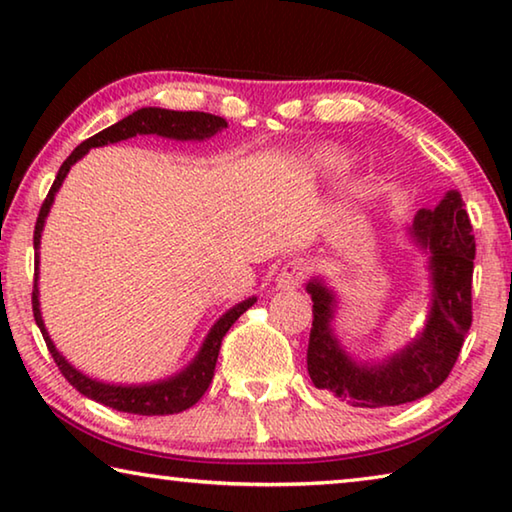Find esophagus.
<instances>
[{"instance_id":"1","label":"esophagus","mask_w":512,"mask_h":512,"mask_svg":"<svg viewBox=\"0 0 512 512\" xmlns=\"http://www.w3.org/2000/svg\"><path fill=\"white\" fill-rule=\"evenodd\" d=\"M305 275H307L305 262H302V259H289V262L282 264L280 273H277V280H275L277 289H282V291L298 289L302 280H305Z\"/></svg>"}]
</instances>
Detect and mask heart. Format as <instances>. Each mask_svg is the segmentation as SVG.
<instances>
[{"mask_svg":"<svg viewBox=\"0 0 512 512\" xmlns=\"http://www.w3.org/2000/svg\"><path fill=\"white\" fill-rule=\"evenodd\" d=\"M316 162L327 171H343L345 167H348V158H345L341 151H332V149L320 151L316 155Z\"/></svg>","mask_w":512,"mask_h":512,"instance_id":"obj_1","label":"heart"}]
</instances>
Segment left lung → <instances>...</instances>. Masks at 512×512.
<instances>
[{
    "label": "left lung",
    "instance_id": "1",
    "mask_svg": "<svg viewBox=\"0 0 512 512\" xmlns=\"http://www.w3.org/2000/svg\"><path fill=\"white\" fill-rule=\"evenodd\" d=\"M413 237L429 253L431 309L422 334L379 363H357L332 332L334 293L320 280L307 291L314 300L307 370L316 388L352 406H397L415 402L443 384L461 354L472 325L474 235L461 194L452 189L433 210H420Z\"/></svg>",
    "mask_w": 512,
    "mask_h": 512
}]
</instances>
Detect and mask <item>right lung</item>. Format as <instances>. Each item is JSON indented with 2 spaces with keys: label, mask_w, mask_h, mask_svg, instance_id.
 Masks as SVG:
<instances>
[{
  "label": "right lung",
  "mask_w": 512,
  "mask_h": 512,
  "mask_svg": "<svg viewBox=\"0 0 512 512\" xmlns=\"http://www.w3.org/2000/svg\"><path fill=\"white\" fill-rule=\"evenodd\" d=\"M228 126V121L223 117L210 115V112H180V110H164V108H142L133 112V115L124 117L117 124L108 126L106 131H101L97 135H92L90 140L81 142L72 155L60 164V169L56 173L54 185H51L49 194L45 198V203L40 207L38 221H36V230H33V248H36V275H38V248H40V235L42 228H45V219L51 210V203H54V196L58 192V187L63 185V180L67 176V171L72 169V164L76 160H81L85 153L90 149H97V146H106V144H115L121 140H128V137L135 135H160V137H169V140H207L214 133H219L221 128ZM257 298H248L239 305L232 307L228 314H223L219 320H216L214 327L207 334V339L203 341V348L198 350L196 359L189 363V366L173 375L169 379H160L155 384H142V386H117V384H103V381L92 379L83 372L76 370L72 363H67L63 354L56 350L54 341L49 339L45 323H42L40 316V302H38V284H33V318H36V325L40 327L42 339H45L47 348L54 357L58 370L63 372V377L72 384L76 391L83 393L90 400L99 402L103 406H110L115 411H124V413H135V415H171V413H180L194 406L201 397L205 395L207 386L212 384L214 377V368H216V359H219V350H221V341L228 329L235 325V320L244 314L246 309L255 305Z\"/></svg>",
  "instance_id": "add662e5"
}]
</instances>
